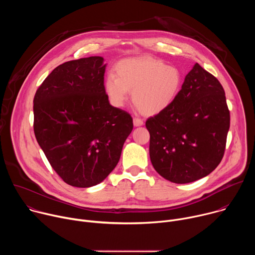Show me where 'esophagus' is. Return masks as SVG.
I'll list each match as a JSON object with an SVG mask.
<instances>
[{"label": "esophagus", "mask_w": 255, "mask_h": 255, "mask_svg": "<svg viewBox=\"0 0 255 255\" xmlns=\"http://www.w3.org/2000/svg\"><path fill=\"white\" fill-rule=\"evenodd\" d=\"M133 124H134L135 127H139V126H142V125L144 124V122H143L142 119L135 117V118L133 119Z\"/></svg>", "instance_id": "34e87169"}]
</instances>
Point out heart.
I'll return each mask as SVG.
<instances>
[{
  "label": "heart",
  "instance_id": "1",
  "mask_svg": "<svg viewBox=\"0 0 255 255\" xmlns=\"http://www.w3.org/2000/svg\"><path fill=\"white\" fill-rule=\"evenodd\" d=\"M115 71L116 76L109 74L104 83L109 101L115 107H123L131 92L133 103L146 116L165 111L183 85V76L177 67L150 56L120 60Z\"/></svg>",
  "mask_w": 255,
  "mask_h": 255
}]
</instances>
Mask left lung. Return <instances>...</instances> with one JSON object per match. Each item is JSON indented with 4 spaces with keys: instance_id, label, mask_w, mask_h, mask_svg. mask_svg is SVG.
Returning <instances> with one entry per match:
<instances>
[{
    "instance_id": "8db88e82",
    "label": "left lung",
    "mask_w": 255,
    "mask_h": 255,
    "mask_svg": "<svg viewBox=\"0 0 255 255\" xmlns=\"http://www.w3.org/2000/svg\"><path fill=\"white\" fill-rule=\"evenodd\" d=\"M145 125L154 169L171 183L198 180L219 165L224 155L230 127L224 89L196 63L172 105Z\"/></svg>"
}]
</instances>
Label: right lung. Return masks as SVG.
Instances as JSON below:
<instances>
[{
  "instance_id": "obj_1",
  "label": "right lung",
  "mask_w": 255,
  "mask_h": 255,
  "mask_svg": "<svg viewBox=\"0 0 255 255\" xmlns=\"http://www.w3.org/2000/svg\"><path fill=\"white\" fill-rule=\"evenodd\" d=\"M101 56L55 67L34 97V133L64 183L96 186L116 167L133 129L126 111L109 103Z\"/></svg>"
}]
</instances>
